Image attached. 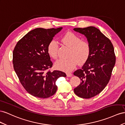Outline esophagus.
Here are the masks:
<instances>
[{"label": "esophagus", "instance_id": "esophagus-1", "mask_svg": "<svg viewBox=\"0 0 125 125\" xmlns=\"http://www.w3.org/2000/svg\"><path fill=\"white\" fill-rule=\"evenodd\" d=\"M66 75L67 77H71L72 76V74L71 73H67L66 74Z\"/></svg>", "mask_w": 125, "mask_h": 125}]
</instances>
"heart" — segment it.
<instances>
[{"instance_id":"heart-1","label":"heart","mask_w":125,"mask_h":125,"mask_svg":"<svg viewBox=\"0 0 125 125\" xmlns=\"http://www.w3.org/2000/svg\"><path fill=\"white\" fill-rule=\"evenodd\" d=\"M63 43L70 48L67 59H60L55 63V66L59 70L69 72L75 67L77 62H85L88 58L90 53V47L88 43L81 40L76 34L68 32L62 37ZM59 45L55 40H52L48 45L47 51L50 56L56 59L58 57Z\"/></svg>"}]
</instances>
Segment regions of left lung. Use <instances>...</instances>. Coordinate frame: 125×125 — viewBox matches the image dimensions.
<instances>
[{"mask_svg":"<svg viewBox=\"0 0 125 125\" xmlns=\"http://www.w3.org/2000/svg\"><path fill=\"white\" fill-rule=\"evenodd\" d=\"M73 30L84 35L90 47L86 61L74 72L81 81L74 92L78 97L90 98L100 93L109 82L116 62L114 49L109 39L94 27Z\"/></svg>","mask_w":125,"mask_h":125,"instance_id":"obj_1","label":"left lung"}]
</instances>
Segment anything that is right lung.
<instances>
[{"label":"right lung","instance_id":"1","mask_svg":"<svg viewBox=\"0 0 125 125\" xmlns=\"http://www.w3.org/2000/svg\"><path fill=\"white\" fill-rule=\"evenodd\" d=\"M62 29L36 28L20 39L13 50L14 70L25 90L34 97L46 98L54 95L56 80L66 76L62 71H47L53 65L48 45Z\"/></svg>","mask_w":125,"mask_h":125}]
</instances>
